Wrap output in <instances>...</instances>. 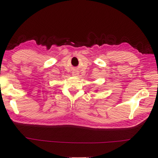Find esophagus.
Wrapping results in <instances>:
<instances>
[{
    "label": "esophagus",
    "instance_id": "esophagus-1",
    "mask_svg": "<svg viewBox=\"0 0 158 158\" xmlns=\"http://www.w3.org/2000/svg\"><path fill=\"white\" fill-rule=\"evenodd\" d=\"M73 75H77V74H78V73H77V72H73Z\"/></svg>",
    "mask_w": 158,
    "mask_h": 158
}]
</instances>
